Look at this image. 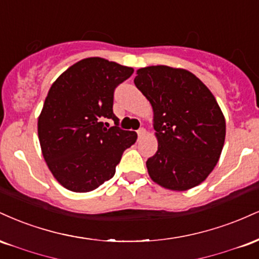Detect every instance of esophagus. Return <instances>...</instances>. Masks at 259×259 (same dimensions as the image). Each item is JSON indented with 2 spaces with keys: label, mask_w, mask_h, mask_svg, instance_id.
Returning <instances> with one entry per match:
<instances>
[{
  "label": "esophagus",
  "mask_w": 259,
  "mask_h": 259,
  "mask_svg": "<svg viewBox=\"0 0 259 259\" xmlns=\"http://www.w3.org/2000/svg\"><path fill=\"white\" fill-rule=\"evenodd\" d=\"M145 134H146V129H145V127H140V129L138 130L139 138H142V136H144Z\"/></svg>",
  "instance_id": "esophagus-1"
}]
</instances>
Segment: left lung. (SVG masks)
I'll use <instances>...</instances> for the list:
<instances>
[{"label": "left lung", "instance_id": "1", "mask_svg": "<svg viewBox=\"0 0 259 259\" xmlns=\"http://www.w3.org/2000/svg\"><path fill=\"white\" fill-rule=\"evenodd\" d=\"M136 88L153 108L158 150L146 167L151 179L174 191L200 185L218 163L225 119L212 92L189 70L167 65L141 68Z\"/></svg>", "mask_w": 259, "mask_h": 259}]
</instances>
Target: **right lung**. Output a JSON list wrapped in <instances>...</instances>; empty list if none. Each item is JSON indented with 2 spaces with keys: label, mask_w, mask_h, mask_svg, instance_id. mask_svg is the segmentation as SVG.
Segmentation results:
<instances>
[{
  "label": "right lung",
  "mask_w": 259,
  "mask_h": 259,
  "mask_svg": "<svg viewBox=\"0 0 259 259\" xmlns=\"http://www.w3.org/2000/svg\"><path fill=\"white\" fill-rule=\"evenodd\" d=\"M134 69L91 57L68 68L53 82L37 121L41 151L56 180L89 192L112 179L123 152L138 134L118 126L114 90ZM106 119L115 121L109 127Z\"/></svg>",
  "instance_id": "right-lung-1"
}]
</instances>
